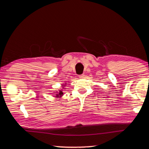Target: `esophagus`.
<instances>
[{
	"instance_id": "34e87169",
	"label": "esophagus",
	"mask_w": 149,
	"mask_h": 149,
	"mask_svg": "<svg viewBox=\"0 0 149 149\" xmlns=\"http://www.w3.org/2000/svg\"><path fill=\"white\" fill-rule=\"evenodd\" d=\"M79 78H84V77H85V75H84V74L79 75Z\"/></svg>"
}]
</instances>
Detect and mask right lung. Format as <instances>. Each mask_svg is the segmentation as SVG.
I'll use <instances>...</instances> for the list:
<instances>
[{"instance_id": "add662e5", "label": "right lung", "mask_w": 149, "mask_h": 149, "mask_svg": "<svg viewBox=\"0 0 149 149\" xmlns=\"http://www.w3.org/2000/svg\"><path fill=\"white\" fill-rule=\"evenodd\" d=\"M66 84H67V83H66ZM64 86H63V88H64ZM62 90H63V89H61V90L59 91L58 94H56L55 96L56 97V98H58V97H61L62 96H63V91H62Z\"/></svg>"}]
</instances>
